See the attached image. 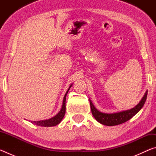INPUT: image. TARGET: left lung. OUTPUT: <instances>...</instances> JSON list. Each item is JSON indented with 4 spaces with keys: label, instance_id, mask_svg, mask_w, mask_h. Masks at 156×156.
Listing matches in <instances>:
<instances>
[{
    "label": "left lung",
    "instance_id": "left-lung-1",
    "mask_svg": "<svg viewBox=\"0 0 156 156\" xmlns=\"http://www.w3.org/2000/svg\"><path fill=\"white\" fill-rule=\"evenodd\" d=\"M147 97V91L140 100V102L135 107L132 108L131 109L115 113H104L100 112L99 111H98L95 108L91 100H89V102H90L92 115H94V117L96 118L98 122H99L104 125L115 126L125 122L129 120H130L131 118H133L142 109V107H143L144 102L146 101Z\"/></svg>",
    "mask_w": 156,
    "mask_h": 156
}]
</instances>
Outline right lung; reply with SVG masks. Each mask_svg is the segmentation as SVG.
<instances>
[{
  "mask_svg": "<svg viewBox=\"0 0 156 156\" xmlns=\"http://www.w3.org/2000/svg\"><path fill=\"white\" fill-rule=\"evenodd\" d=\"M72 85H70L69 87V89L66 92L65 96L64 97V99H63V102H62V106L61 108V110L60 111V112L58 113L56 115H55L54 117H53L50 119L48 120H41V121H31V123L35 124V125H38V126H56L57 125L61 122V120H62L63 117L65 114V111H66V106H65V100H66V96L68 93V91L69 90V89L71 88Z\"/></svg>",
  "mask_w": 156,
  "mask_h": 156,
  "instance_id": "right-lung-1",
  "label": "right lung"
}]
</instances>
